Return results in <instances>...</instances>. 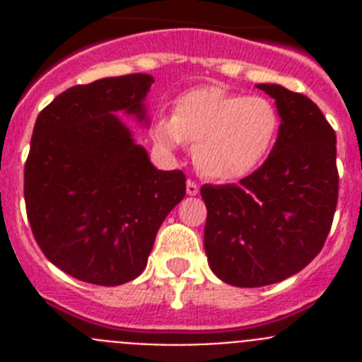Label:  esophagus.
<instances>
[{
    "label": "esophagus",
    "instance_id": "34e87169",
    "mask_svg": "<svg viewBox=\"0 0 362 362\" xmlns=\"http://www.w3.org/2000/svg\"><path fill=\"white\" fill-rule=\"evenodd\" d=\"M197 192H199V187H197V183H194V181H190V179H188V181H187V194H188V196H196Z\"/></svg>",
    "mask_w": 362,
    "mask_h": 362
}]
</instances>
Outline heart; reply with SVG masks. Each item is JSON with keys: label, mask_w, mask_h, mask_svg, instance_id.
<instances>
[{"label": "heart", "mask_w": 362, "mask_h": 362, "mask_svg": "<svg viewBox=\"0 0 362 362\" xmlns=\"http://www.w3.org/2000/svg\"><path fill=\"white\" fill-rule=\"evenodd\" d=\"M279 124V112L268 98L199 86L175 99L174 114L158 121L153 137L170 150L183 141L194 143V161L201 174L233 181L263 163Z\"/></svg>", "instance_id": "b5f03b06"}]
</instances>
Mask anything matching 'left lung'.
<instances>
[{
	"mask_svg": "<svg viewBox=\"0 0 362 362\" xmlns=\"http://www.w3.org/2000/svg\"><path fill=\"white\" fill-rule=\"evenodd\" d=\"M276 99L277 141L239 185H203L204 252L221 281L239 288L279 283L325 246L339 196L335 132L319 107L281 85H257Z\"/></svg>",
	"mask_w": 362,
	"mask_h": 362,
	"instance_id": "left-lung-1",
	"label": "left lung"
}]
</instances>
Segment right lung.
Here are the masks:
<instances>
[{"label":"right lung","mask_w":362,"mask_h":362,"mask_svg":"<svg viewBox=\"0 0 362 362\" xmlns=\"http://www.w3.org/2000/svg\"><path fill=\"white\" fill-rule=\"evenodd\" d=\"M148 74L76 85L37 116L25 163V206L50 263L117 286L146 267L156 233L185 197L181 170H158L114 112L145 119Z\"/></svg>","instance_id":"add662e5"}]
</instances>
